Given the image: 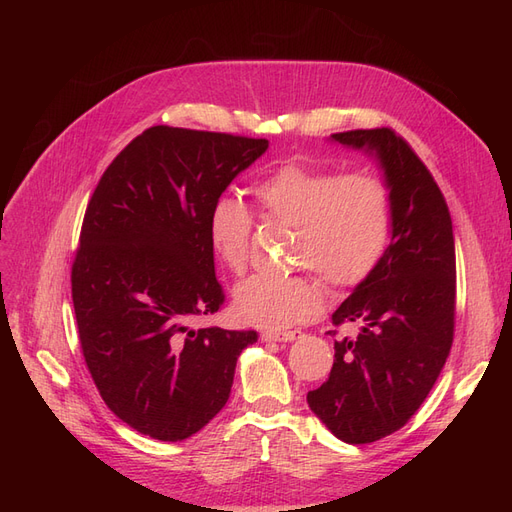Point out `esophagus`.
Returning a JSON list of instances; mask_svg holds the SVG:
<instances>
[{
  "mask_svg": "<svg viewBox=\"0 0 512 512\" xmlns=\"http://www.w3.org/2000/svg\"><path fill=\"white\" fill-rule=\"evenodd\" d=\"M301 333L299 331H288V333H271V331H267V333H262L260 337H262V342H294V339H297Z\"/></svg>",
  "mask_w": 512,
  "mask_h": 512,
  "instance_id": "obj_1",
  "label": "esophagus"
}]
</instances>
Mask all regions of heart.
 Wrapping results in <instances>:
<instances>
[{
    "label": "heart",
    "mask_w": 512,
    "mask_h": 512,
    "mask_svg": "<svg viewBox=\"0 0 512 512\" xmlns=\"http://www.w3.org/2000/svg\"><path fill=\"white\" fill-rule=\"evenodd\" d=\"M260 213L294 228V265L314 269L335 288L361 284L386 252L393 224L391 192L369 173L337 175L316 164L284 162L252 185ZM252 215L237 198L222 196L207 218L209 250L241 273L252 239ZM322 290L314 275H252L232 294L241 322L288 329L316 316Z\"/></svg>",
    "instance_id": "obj_1"
}]
</instances>
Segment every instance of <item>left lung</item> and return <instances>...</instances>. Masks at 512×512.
<instances>
[{"label":"left lung","mask_w":512,"mask_h":512,"mask_svg":"<svg viewBox=\"0 0 512 512\" xmlns=\"http://www.w3.org/2000/svg\"><path fill=\"white\" fill-rule=\"evenodd\" d=\"M374 156L391 192V243L333 324L356 322L335 342L329 380L307 393L335 438L369 444L404 427L436 384L455 333V239L446 200L427 166L391 128L331 134Z\"/></svg>","instance_id":"left-lung-1"}]
</instances>
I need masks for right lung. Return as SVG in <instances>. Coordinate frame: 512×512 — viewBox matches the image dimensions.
<instances>
[{
    "mask_svg": "<svg viewBox=\"0 0 512 512\" xmlns=\"http://www.w3.org/2000/svg\"><path fill=\"white\" fill-rule=\"evenodd\" d=\"M265 138L153 126L104 170L72 265L83 356L104 404L143 436H194L228 401L256 331L190 329L215 314L207 218Z\"/></svg>",
    "mask_w": 512,
    "mask_h": 512,
    "instance_id": "right-lung-1",
    "label": "right lung"
}]
</instances>
